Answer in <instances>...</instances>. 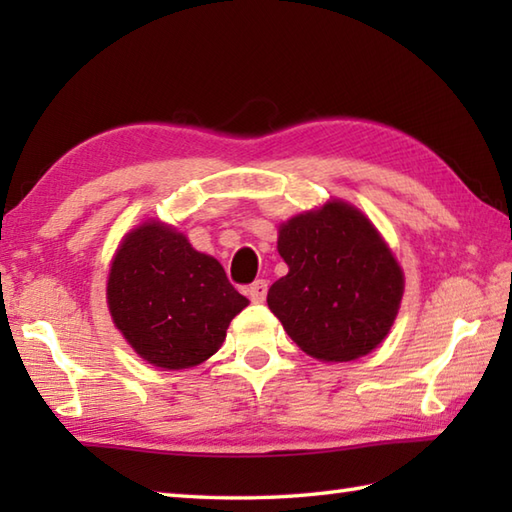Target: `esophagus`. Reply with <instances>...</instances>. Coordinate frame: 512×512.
Returning <instances> with one entry per match:
<instances>
[{
  "mask_svg": "<svg viewBox=\"0 0 512 512\" xmlns=\"http://www.w3.org/2000/svg\"><path fill=\"white\" fill-rule=\"evenodd\" d=\"M248 295L255 303H264L266 295H268V281L266 279H257L253 284L248 286Z\"/></svg>",
  "mask_w": 512,
  "mask_h": 512,
  "instance_id": "1",
  "label": "esophagus"
}]
</instances>
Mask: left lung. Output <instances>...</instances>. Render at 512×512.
Listing matches in <instances>:
<instances>
[{
	"label": "left lung",
	"instance_id": "left-lung-1",
	"mask_svg": "<svg viewBox=\"0 0 512 512\" xmlns=\"http://www.w3.org/2000/svg\"><path fill=\"white\" fill-rule=\"evenodd\" d=\"M288 275L268 290V308L303 352L347 363L389 334L405 277L374 224L332 200L279 226Z\"/></svg>",
	"mask_w": 512,
	"mask_h": 512
}]
</instances>
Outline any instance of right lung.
I'll return each mask as SVG.
<instances>
[{
    "label": "right lung",
    "instance_id": "add662e5",
    "mask_svg": "<svg viewBox=\"0 0 512 512\" xmlns=\"http://www.w3.org/2000/svg\"><path fill=\"white\" fill-rule=\"evenodd\" d=\"M107 306L136 354L160 369H187L220 350L248 299L222 264L198 253L173 226L145 222L118 246Z\"/></svg>",
    "mask_w": 512,
    "mask_h": 512
}]
</instances>
